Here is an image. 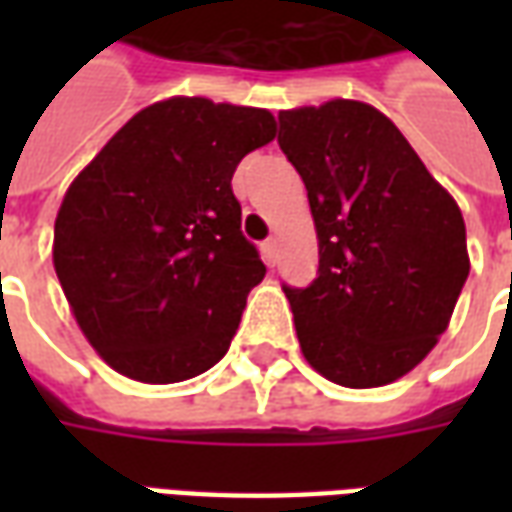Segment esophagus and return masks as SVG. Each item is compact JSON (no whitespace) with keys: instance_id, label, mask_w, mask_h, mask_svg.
I'll list each match as a JSON object with an SVG mask.
<instances>
[{"instance_id":"esophagus-1","label":"esophagus","mask_w":512,"mask_h":512,"mask_svg":"<svg viewBox=\"0 0 512 512\" xmlns=\"http://www.w3.org/2000/svg\"><path fill=\"white\" fill-rule=\"evenodd\" d=\"M260 252H263V257H266L268 266H274V263H277V238H268V241H263V244H260Z\"/></svg>"}]
</instances>
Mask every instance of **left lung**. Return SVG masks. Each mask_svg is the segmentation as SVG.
Masks as SVG:
<instances>
[{
  "label": "left lung",
  "mask_w": 512,
  "mask_h": 512,
  "mask_svg": "<svg viewBox=\"0 0 512 512\" xmlns=\"http://www.w3.org/2000/svg\"><path fill=\"white\" fill-rule=\"evenodd\" d=\"M277 142L307 186L321 257L312 285H282L301 354L340 386L392 384L430 354L469 277L461 208L376 106L279 112Z\"/></svg>",
  "instance_id": "obj_1"
}]
</instances>
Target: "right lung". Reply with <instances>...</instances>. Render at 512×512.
I'll return each instance as SVG.
<instances>
[{
	"mask_svg": "<svg viewBox=\"0 0 512 512\" xmlns=\"http://www.w3.org/2000/svg\"><path fill=\"white\" fill-rule=\"evenodd\" d=\"M277 136L255 106L169 98L79 172L54 222V271L84 337L142 384L205 373L266 266L241 233L238 161Z\"/></svg>",
	"mask_w": 512,
	"mask_h": 512,
	"instance_id": "add662e5",
	"label": "right lung"
}]
</instances>
